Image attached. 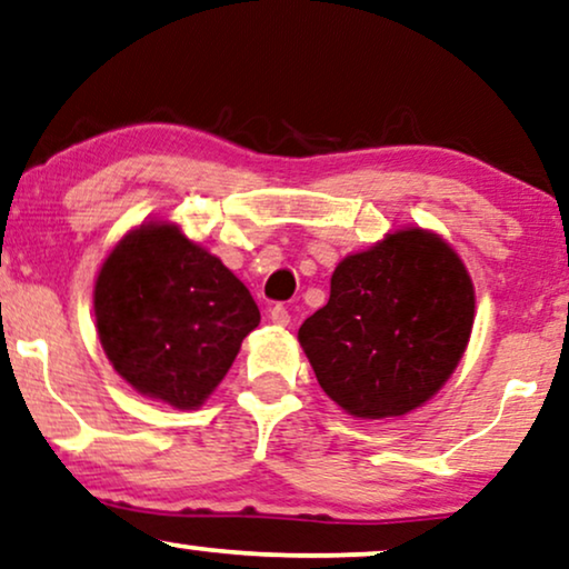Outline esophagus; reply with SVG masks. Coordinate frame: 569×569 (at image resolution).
Listing matches in <instances>:
<instances>
[{"label": "esophagus", "instance_id": "obj_1", "mask_svg": "<svg viewBox=\"0 0 569 569\" xmlns=\"http://www.w3.org/2000/svg\"><path fill=\"white\" fill-rule=\"evenodd\" d=\"M270 320L272 325H280V328H283V325L291 322V312L283 305H276L270 309Z\"/></svg>", "mask_w": 569, "mask_h": 569}]
</instances>
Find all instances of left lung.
<instances>
[{
  "label": "left lung",
  "instance_id": "8db88e82",
  "mask_svg": "<svg viewBox=\"0 0 569 569\" xmlns=\"http://www.w3.org/2000/svg\"><path fill=\"white\" fill-rule=\"evenodd\" d=\"M473 283L437 233L403 229L348 254L330 299L299 343L330 400L356 419H390L427 403L463 359Z\"/></svg>",
  "mask_w": 569,
  "mask_h": 569
}]
</instances>
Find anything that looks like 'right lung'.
Returning a JSON list of instances; mask_svg holds the SVG:
<instances>
[{"label":"right lung","mask_w":569,"mask_h":569,"mask_svg":"<svg viewBox=\"0 0 569 569\" xmlns=\"http://www.w3.org/2000/svg\"><path fill=\"white\" fill-rule=\"evenodd\" d=\"M93 309L121 380L181 411L206 403L260 325L247 286L166 221L138 226L111 249Z\"/></svg>","instance_id":"1"}]
</instances>
